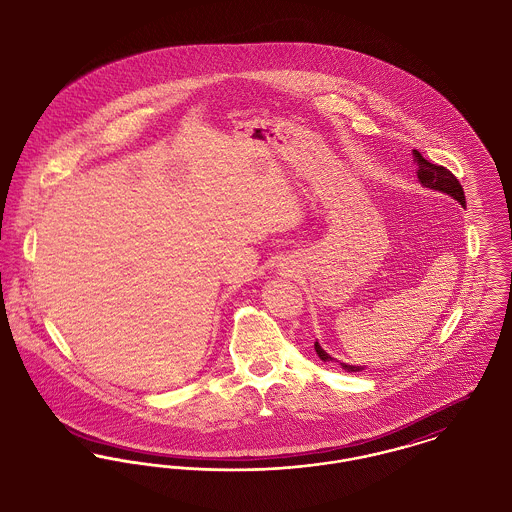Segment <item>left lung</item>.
Returning <instances> with one entry per match:
<instances>
[{"label":"left lung","mask_w":512,"mask_h":512,"mask_svg":"<svg viewBox=\"0 0 512 512\" xmlns=\"http://www.w3.org/2000/svg\"><path fill=\"white\" fill-rule=\"evenodd\" d=\"M413 154H415V159H417V163H419V167H417V177H419L421 185H425V187H429V189H434V191H442V193L456 198L462 206L466 204L464 189H462L460 181L456 179V175H454L452 171H448V169L442 167V165H436V163L427 161L417 150H413ZM314 349L317 356H319L323 362L333 360L329 354L325 353V351L317 345V341H315ZM341 366H343L345 370H349V372L362 370L360 366H351V364H341Z\"/></svg>","instance_id":"left-lung-1"}]
</instances>
